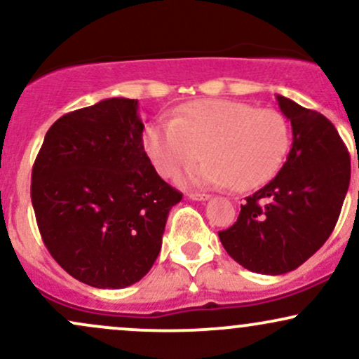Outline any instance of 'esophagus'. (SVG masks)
<instances>
[{
	"label": "esophagus",
	"mask_w": 359,
	"mask_h": 359,
	"mask_svg": "<svg viewBox=\"0 0 359 359\" xmlns=\"http://www.w3.org/2000/svg\"><path fill=\"white\" fill-rule=\"evenodd\" d=\"M189 197H191L192 201H208L209 197V194H199V192H191L189 194Z\"/></svg>",
	"instance_id": "1"
}]
</instances>
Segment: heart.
Listing matches in <instances>:
<instances>
[{
  "mask_svg": "<svg viewBox=\"0 0 359 359\" xmlns=\"http://www.w3.org/2000/svg\"><path fill=\"white\" fill-rule=\"evenodd\" d=\"M290 143L287 119L275 109L229 100L194 101L172 121L150 123L143 148L155 170L175 179L204 155V163L189 174L194 185H231L251 191L278 172Z\"/></svg>",
  "mask_w": 359,
  "mask_h": 359,
  "instance_id": "1",
  "label": "heart"
}]
</instances>
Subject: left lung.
Instances as JSON below:
<instances>
[{
	"instance_id": "obj_1",
	"label": "left lung",
	"mask_w": 359,
	"mask_h": 359,
	"mask_svg": "<svg viewBox=\"0 0 359 359\" xmlns=\"http://www.w3.org/2000/svg\"><path fill=\"white\" fill-rule=\"evenodd\" d=\"M292 125V148L277 177L246 197L219 240L234 262L263 275L299 269L334 229L351 179L348 148L317 111L277 94Z\"/></svg>"
}]
</instances>
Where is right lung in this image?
<instances>
[{
  "mask_svg": "<svg viewBox=\"0 0 359 359\" xmlns=\"http://www.w3.org/2000/svg\"><path fill=\"white\" fill-rule=\"evenodd\" d=\"M143 128L138 100H102L57 119L34 163L32 204L45 246L90 287L145 277L182 199L151 165Z\"/></svg>",
  "mask_w": 359,
  "mask_h": 359,
  "instance_id": "add662e5",
  "label": "right lung"
}]
</instances>
